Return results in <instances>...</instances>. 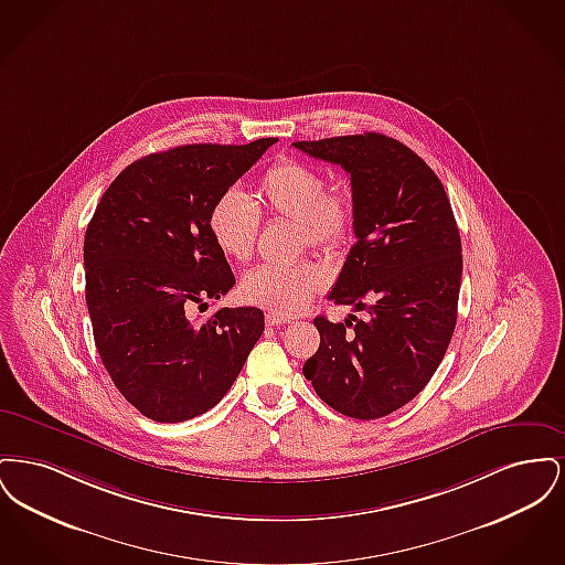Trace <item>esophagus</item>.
<instances>
[{
  "label": "esophagus",
  "instance_id": "1",
  "mask_svg": "<svg viewBox=\"0 0 565 565\" xmlns=\"http://www.w3.org/2000/svg\"><path fill=\"white\" fill-rule=\"evenodd\" d=\"M265 320H267V323H269V326H279V323H290L292 322V320H290V318H281V316H277V313H267V318H265Z\"/></svg>",
  "mask_w": 565,
  "mask_h": 565
}]
</instances>
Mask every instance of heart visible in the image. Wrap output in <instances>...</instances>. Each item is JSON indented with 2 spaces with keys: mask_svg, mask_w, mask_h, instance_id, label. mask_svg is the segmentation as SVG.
Listing matches in <instances>:
<instances>
[{
  "mask_svg": "<svg viewBox=\"0 0 565 565\" xmlns=\"http://www.w3.org/2000/svg\"><path fill=\"white\" fill-rule=\"evenodd\" d=\"M260 214L295 222L296 247H311L326 256L343 252L355 233V203L348 190L326 189L322 173L305 162L284 159L260 178L256 203L237 190L222 192L210 212V233L217 249L247 263L254 256ZM328 277L318 263L300 260L288 267H258L242 279L245 302L281 318H292L320 295Z\"/></svg>",
  "mask_w": 565,
  "mask_h": 565,
  "instance_id": "1",
  "label": "heart"
}]
</instances>
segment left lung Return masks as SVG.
<instances>
[{
    "mask_svg": "<svg viewBox=\"0 0 565 565\" xmlns=\"http://www.w3.org/2000/svg\"><path fill=\"white\" fill-rule=\"evenodd\" d=\"M295 148L350 173L355 243L328 298L366 311V320L316 318L320 348L302 373L334 411L379 419L428 385L454 337L456 215L436 173L398 139L343 135Z\"/></svg>",
    "mask_w": 565,
    "mask_h": 565,
    "instance_id": "left-lung-1",
    "label": "left lung"
}]
</instances>
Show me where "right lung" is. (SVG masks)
<instances>
[{
	"label": "right lung",
	"instance_id": "add662e5",
	"mask_svg": "<svg viewBox=\"0 0 565 565\" xmlns=\"http://www.w3.org/2000/svg\"><path fill=\"white\" fill-rule=\"evenodd\" d=\"M275 141L148 154L109 184L86 226L95 345L118 392L148 419L178 424L210 411L265 330L256 307H222L199 323L186 309L235 286L212 239L210 212Z\"/></svg>",
	"mask_w": 565,
	"mask_h": 565
}]
</instances>
